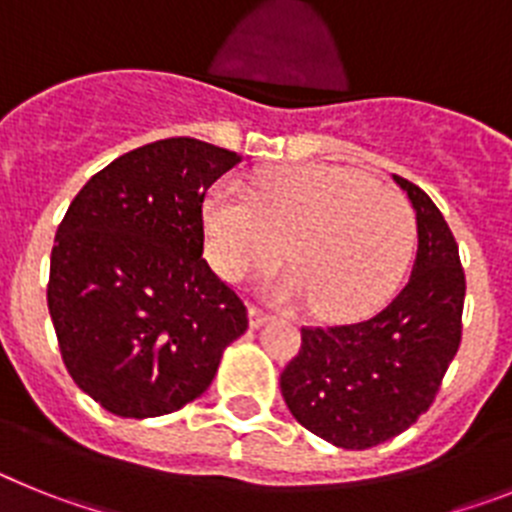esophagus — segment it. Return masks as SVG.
<instances>
[{
  "instance_id": "obj_1",
  "label": "esophagus",
  "mask_w": 512,
  "mask_h": 512,
  "mask_svg": "<svg viewBox=\"0 0 512 512\" xmlns=\"http://www.w3.org/2000/svg\"><path fill=\"white\" fill-rule=\"evenodd\" d=\"M269 320H271V315L269 312L261 310V307H256V305L248 307V323H251V328H261V325L269 323Z\"/></svg>"
}]
</instances>
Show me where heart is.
<instances>
[{"mask_svg": "<svg viewBox=\"0 0 512 512\" xmlns=\"http://www.w3.org/2000/svg\"><path fill=\"white\" fill-rule=\"evenodd\" d=\"M210 261L241 282L287 256L295 274L274 287L307 297L320 318L351 320L390 295L413 251V210L400 192L361 171L287 166L256 179L253 194L235 179L205 200Z\"/></svg>", "mask_w": 512, "mask_h": 512, "instance_id": "obj_1", "label": "heart"}]
</instances>
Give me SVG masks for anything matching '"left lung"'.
<instances>
[{"label":"left lung","instance_id":"1","mask_svg":"<svg viewBox=\"0 0 512 512\" xmlns=\"http://www.w3.org/2000/svg\"><path fill=\"white\" fill-rule=\"evenodd\" d=\"M418 223L413 274L374 318L333 328H302V348L279 387L289 413L341 449H372L408 431L431 408L461 343L464 269L441 210L413 182Z\"/></svg>","mask_w":512,"mask_h":512}]
</instances>
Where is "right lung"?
Segmentation results:
<instances>
[{
  "instance_id": "1",
  "label": "right lung",
  "mask_w": 512,
  "mask_h": 512,
  "mask_svg": "<svg viewBox=\"0 0 512 512\" xmlns=\"http://www.w3.org/2000/svg\"><path fill=\"white\" fill-rule=\"evenodd\" d=\"M241 156L166 138L115 158L63 215L48 310L79 390L120 418H156L197 400L246 305L202 251V202Z\"/></svg>"
}]
</instances>
